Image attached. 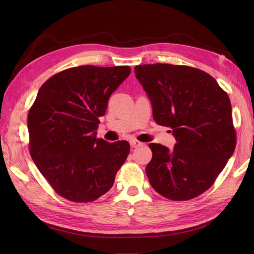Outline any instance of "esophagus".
<instances>
[{
    "label": "esophagus",
    "mask_w": 254,
    "mask_h": 254,
    "mask_svg": "<svg viewBox=\"0 0 254 254\" xmlns=\"http://www.w3.org/2000/svg\"><path fill=\"white\" fill-rule=\"evenodd\" d=\"M143 144L141 143V142H139V141H136V140H131L130 141V146H131L132 148H136V147H140V146H142Z\"/></svg>",
    "instance_id": "obj_1"
}]
</instances>
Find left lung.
<instances>
[{
    "label": "left lung",
    "mask_w": 254,
    "mask_h": 254,
    "mask_svg": "<svg viewBox=\"0 0 254 254\" xmlns=\"http://www.w3.org/2000/svg\"><path fill=\"white\" fill-rule=\"evenodd\" d=\"M157 124L170 127V149L151 143L146 175L160 195L190 200L211 188L233 155L236 134L228 94L207 73L166 64L134 67Z\"/></svg>",
    "instance_id": "left-lung-1"
}]
</instances>
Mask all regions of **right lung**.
I'll return each instance as SVG.
<instances>
[{
  "label": "right lung",
  "mask_w": 254,
  "mask_h": 254,
  "mask_svg": "<svg viewBox=\"0 0 254 254\" xmlns=\"http://www.w3.org/2000/svg\"><path fill=\"white\" fill-rule=\"evenodd\" d=\"M130 72L127 65L71 67L38 91L27 118L30 156L67 200L90 202L106 194L129 155L127 141L108 143L96 130L110 95Z\"/></svg>",
  "instance_id": "obj_1"
}]
</instances>
